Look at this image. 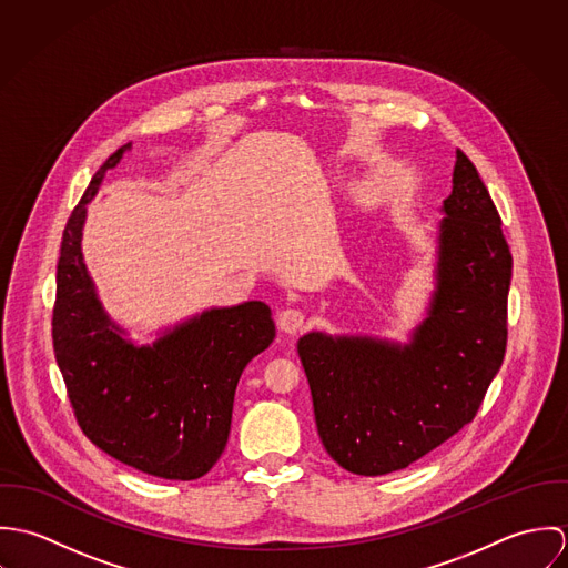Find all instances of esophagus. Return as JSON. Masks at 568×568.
Instances as JSON below:
<instances>
[{"label": "esophagus", "mask_w": 568, "mask_h": 568, "mask_svg": "<svg viewBox=\"0 0 568 568\" xmlns=\"http://www.w3.org/2000/svg\"><path fill=\"white\" fill-rule=\"evenodd\" d=\"M306 322V315L300 311V308H284L280 315H277V325L280 329H284L286 334H297Z\"/></svg>", "instance_id": "obj_1"}]
</instances>
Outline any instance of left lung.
I'll return each instance as SVG.
<instances>
[{"instance_id": "left-lung-1", "label": "left lung", "mask_w": 568, "mask_h": 568, "mask_svg": "<svg viewBox=\"0 0 568 568\" xmlns=\"http://www.w3.org/2000/svg\"><path fill=\"white\" fill-rule=\"evenodd\" d=\"M444 212L437 291L408 347L320 332L297 343L322 444L361 477L403 470L470 424L505 358L511 253L462 151Z\"/></svg>"}]
</instances>
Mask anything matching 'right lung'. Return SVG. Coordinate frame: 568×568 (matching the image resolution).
Segmentation results:
<instances>
[{
    "mask_svg": "<svg viewBox=\"0 0 568 568\" xmlns=\"http://www.w3.org/2000/svg\"><path fill=\"white\" fill-rule=\"evenodd\" d=\"M120 146L98 168L61 241L52 345L82 433L113 459L172 481L212 470L227 446L234 394L246 363L271 345V308H214L153 347L126 343L102 313L82 264L84 205Z\"/></svg>",
    "mask_w": 568,
    "mask_h": 568,
    "instance_id": "obj_1",
    "label": "right lung"
}]
</instances>
